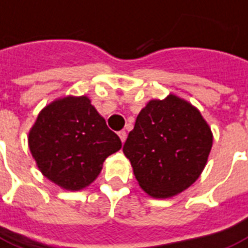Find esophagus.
<instances>
[{
	"label": "esophagus",
	"mask_w": 248,
	"mask_h": 248,
	"mask_svg": "<svg viewBox=\"0 0 248 248\" xmlns=\"http://www.w3.org/2000/svg\"><path fill=\"white\" fill-rule=\"evenodd\" d=\"M117 135H119V137H120V140H122V142L124 144V142H125V140H126V132L125 131H120L119 133H117Z\"/></svg>",
	"instance_id": "obj_1"
}]
</instances>
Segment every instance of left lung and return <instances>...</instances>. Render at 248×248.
<instances>
[{
	"instance_id": "8db88e82",
	"label": "left lung",
	"mask_w": 248,
	"mask_h": 248,
	"mask_svg": "<svg viewBox=\"0 0 248 248\" xmlns=\"http://www.w3.org/2000/svg\"><path fill=\"white\" fill-rule=\"evenodd\" d=\"M213 135L200 111L176 95L150 100L123 152L140 187L155 199L183 192L204 170Z\"/></svg>"
}]
</instances>
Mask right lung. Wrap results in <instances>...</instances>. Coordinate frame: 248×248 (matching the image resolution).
Listing matches in <instances>:
<instances>
[{"mask_svg": "<svg viewBox=\"0 0 248 248\" xmlns=\"http://www.w3.org/2000/svg\"><path fill=\"white\" fill-rule=\"evenodd\" d=\"M29 148L39 170L59 187L79 191L96 179L122 141L87 96L53 100L30 129Z\"/></svg>", "mask_w": 248, "mask_h": 248, "instance_id": "1", "label": "right lung"}]
</instances>
